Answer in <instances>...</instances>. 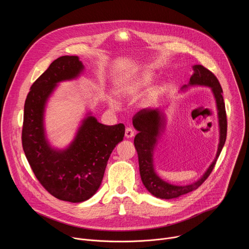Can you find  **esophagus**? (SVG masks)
Instances as JSON below:
<instances>
[{
    "mask_svg": "<svg viewBox=\"0 0 249 249\" xmlns=\"http://www.w3.org/2000/svg\"><path fill=\"white\" fill-rule=\"evenodd\" d=\"M134 134H135V132H134V130L132 128H130V127L126 128V130H125V137L126 138L130 139V138H132L134 136Z\"/></svg>",
    "mask_w": 249,
    "mask_h": 249,
    "instance_id": "1",
    "label": "esophagus"
}]
</instances>
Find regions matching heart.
<instances>
[{"label": "heart", "instance_id": "heart-1", "mask_svg": "<svg viewBox=\"0 0 249 249\" xmlns=\"http://www.w3.org/2000/svg\"><path fill=\"white\" fill-rule=\"evenodd\" d=\"M154 80V76L149 74V73H144L138 77H136L135 79L129 81L128 83H125L124 85H122L119 89L118 92L120 95L123 96H133L135 94H137L140 90H142L143 89L147 88ZM112 106H114V102H110Z\"/></svg>", "mask_w": 249, "mask_h": 249}]
</instances>
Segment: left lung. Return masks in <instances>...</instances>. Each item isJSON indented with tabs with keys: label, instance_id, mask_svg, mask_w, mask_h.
I'll return each mask as SVG.
<instances>
[{
	"label": "left lung",
	"instance_id": "left-lung-1",
	"mask_svg": "<svg viewBox=\"0 0 249 249\" xmlns=\"http://www.w3.org/2000/svg\"><path fill=\"white\" fill-rule=\"evenodd\" d=\"M193 71L194 73L190 78L188 86H184L182 89H186L189 86H205L211 88L217 103L220 126V143L216 158L198 181L185 186L173 185L162 180L156 173L153 155L158 143V138L160 132L163 131L165 125V116L162 111L145 108L137 112L133 117V125L139 131L135 136L134 145L138 153L142 182L151 194L160 199H174L196 190L201 186L214 169L227 139L228 123L222 87L216 76L202 65H194Z\"/></svg>",
	"mask_w": 249,
	"mask_h": 249
}]
</instances>
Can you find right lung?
Listing matches in <instances>:
<instances>
[{"label":"right lung","mask_w":249,"mask_h":249,"mask_svg":"<svg viewBox=\"0 0 249 249\" xmlns=\"http://www.w3.org/2000/svg\"><path fill=\"white\" fill-rule=\"evenodd\" d=\"M83 70L78 56H62L50 64L26 96L21 133L23 152L37 180L52 196L72 203L95 194L108 159L125 134L124 124L103 125L89 115L67 149L49 145L43 125L47 99L58 83L76 79Z\"/></svg>","instance_id":"1"}]
</instances>
